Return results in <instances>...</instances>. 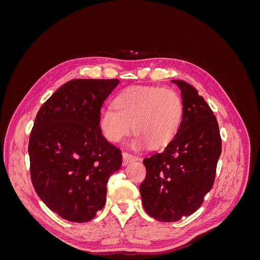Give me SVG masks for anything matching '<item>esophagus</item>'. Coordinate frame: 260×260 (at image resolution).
Returning <instances> with one entry per match:
<instances>
[{"label":"esophagus","mask_w":260,"mask_h":260,"mask_svg":"<svg viewBox=\"0 0 260 260\" xmlns=\"http://www.w3.org/2000/svg\"><path fill=\"white\" fill-rule=\"evenodd\" d=\"M122 158H123L124 164H129V162H132V161H136V160H139V159H140L138 156L129 154V153H127V152H123V153H122Z\"/></svg>","instance_id":"esophagus-1"}]
</instances>
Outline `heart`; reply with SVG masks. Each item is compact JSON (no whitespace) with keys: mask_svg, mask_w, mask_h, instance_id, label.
Listing matches in <instances>:
<instances>
[{"mask_svg":"<svg viewBox=\"0 0 260 260\" xmlns=\"http://www.w3.org/2000/svg\"><path fill=\"white\" fill-rule=\"evenodd\" d=\"M115 107H105L99 118L100 129L111 142H119L132 128L137 136L131 145L143 148L151 144L167 146L179 131L183 116V102L171 88L131 86L115 100Z\"/></svg>","mask_w":260,"mask_h":260,"instance_id":"heart-1","label":"heart"}]
</instances>
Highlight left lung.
I'll return each mask as SVG.
<instances>
[{"label": "left lung", "mask_w": 260, "mask_h": 260, "mask_svg": "<svg viewBox=\"0 0 260 260\" xmlns=\"http://www.w3.org/2000/svg\"><path fill=\"white\" fill-rule=\"evenodd\" d=\"M181 90L183 116L176 138L160 153L143 159L140 185L145 211L161 222H175L200 208L214 185L221 138L216 117L193 85L171 80Z\"/></svg>", "instance_id": "8db88e82"}]
</instances>
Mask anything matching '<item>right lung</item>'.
<instances>
[{
  "mask_svg": "<svg viewBox=\"0 0 260 260\" xmlns=\"http://www.w3.org/2000/svg\"><path fill=\"white\" fill-rule=\"evenodd\" d=\"M118 79H74L39 109L29 139L31 181L51 210L88 222L106 202L107 182L122 162L120 149L102 135V105Z\"/></svg>",
  "mask_w": 260,
  "mask_h": 260,
  "instance_id": "add662e5",
  "label": "right lung"
}]
</instances>
